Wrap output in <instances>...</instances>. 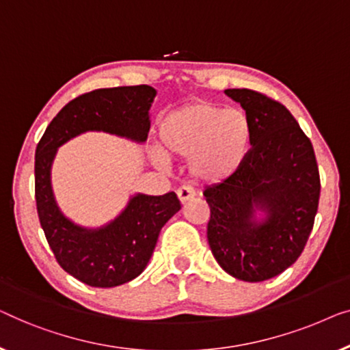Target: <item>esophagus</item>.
Segmentation results:
<instances>
[{
  "label": "esophagus",
  "instance_id": "1",
  "mask_svg": "<svg viewBox=\"0 0 350 350\" xmlns=\"http://www.w3.org/2000/svg\"><path fill=\"white\" fill-rule=\"evenodd\" d=\"M177 198H179L180 204H185L195 198V191L189 189V187H180V189L177 190Z\"/></svg>",
  "mask_w": 350,
  "mask_h": 350
}]
</instances>
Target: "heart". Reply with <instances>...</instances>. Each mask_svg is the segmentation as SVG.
<instances>
[{
	"mask_svg": "<svg viewBox=\"0 0 350 350\" xmlns=\"http://www.w3.org/2000/svg\"><path fill=\"white\" fill-rule=\"evenodd\" d=\"M159 139L165 157L189 160L195 180L215 184L245 163L252 125L241 109L198 100L168 112L159 124Z\"/></svg>",
	"mask_w": 350,
	"mask_h": 350,
	"instance_id": "obj_1",
	"label": "heart"
}]
</instances>
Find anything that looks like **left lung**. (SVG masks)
<instances>
[{
	"label": "left lung",
	"instance_id": "obj_1",
	"mask_svg": "<svg viewBox=\"0 0 350 350\" xmlns=\"http://www.w3.org/2000/svg\"><path fill=\"white\" fill-rule=\"evenodd\" d=\"M252 125V149L230 179L206 189L208 243L220 268L245 282L285 271L301 255L317 214L321 179L309 137L285 106L228 88Z\"/></svg>",
	"mask_w": 350,
	"mask_h": 350
}]
</instances>
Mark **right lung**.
<instances>
[{"label": "right lung", "mask_w": 350, "mask_h": 350, "mask_svg": "<svg viewBox=\"0 0 350 350\" xmlns=\"http://www.w3.org/2000/svg\"><path fill=\"white\" fill-rule=\"evenodd\" d=\"M155 95L154 87L131 85L77 96L53 117L36 147L34 193L44 234L60 267L92 287H117L144 271L160 230L180 203L174 191L160 196L135 193L107 224L82 226L66 217L57 203L53 160L58 147L87 131H103L136 144L146 142Z\"/></svg>", "instance_id": "right-lung-1"}]
</instances>
